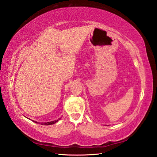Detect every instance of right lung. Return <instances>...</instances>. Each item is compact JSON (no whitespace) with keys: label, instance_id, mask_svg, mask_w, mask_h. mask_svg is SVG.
Returning <instances> with one entry per match:
<instances>
[{"label":"right lung","instance_id":"right-lung-1","mask_svg":"<svg viewBox=\"0 0 157 157\" xmlns=\"http://www.w3.org/2000/svg\"><path fill=\"white\" fill-rule=\"evenodd\" d=\"M60 119H61V118H59L58 120H56L51 121V122H41V125H45V126H48V125H52V124H55L56 122H57L58 121H59V120H60ZM33 122H35V123H37V124L39 123V122H36V121H34V120H33Z\"/></svg>","mask_w":157,"mask_h":157}]
</instances>
